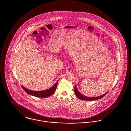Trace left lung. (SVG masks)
Wrapping results in <instances>:
<instances>
[{"label":"left lung","mask_w":131,"mask_h":131,"mask_svg":"<svg viewBox=\"0 0 131 131\" xmlns=\"http://www.w3.org/2000/svg\"><path fill=\"white\" fill-rule=\"evenodd\" d=\"M74 92L75 93V94L76 95V96L80 100H83V101H95V100H97L99 99H101L102 98L107 92L104 93L103 95H101L100 96H97V97H87V96H85L84 95H83V94H82L77 89V88L76 87V85H75L74 87Z\"/></svg>","instance_id":"left-lung-1"}]
</instances>
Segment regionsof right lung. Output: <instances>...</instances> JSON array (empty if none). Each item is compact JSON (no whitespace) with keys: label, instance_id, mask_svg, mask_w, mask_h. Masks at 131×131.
<instances>
[{"label":"right lung","instance_id":"right-lung-1","mask_svg":"<svg viewBox=\"0 0 131 131\" xmlns=\"http://www.w3.org/2000/svg\"><path fill=\"white\" fill-rule=\"evenodd\" d=\"M58 80L55 83V84L49 89L43 90V91H34L31 90H29L26 87H24L23 85H21L23 89L25 90V91L29 95H31L32 96L38 97H42V98H45L48 96H51L52 95L56 90L57 88V85L58 83Z\"/></svg>","mask_w":131,"mask_h":131}]
</instances>
